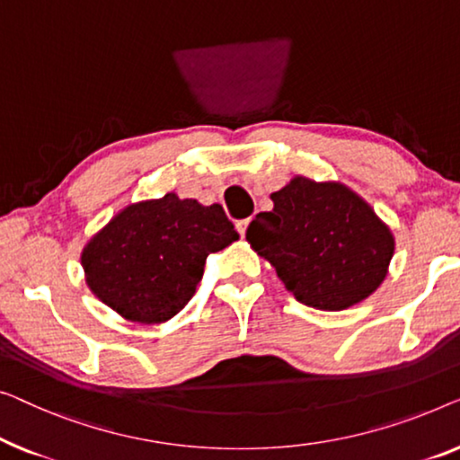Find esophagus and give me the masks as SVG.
Instances as JSON below:
<instances>
[{"label":"esophagus","instance_id":"1","mask_svg":"<svg viewBox=\"0 0 460 460\" xmlns=\"http://www.w3.org/2000/svg\"><path fill=\"white\" fill-rule=\"evenodd\" d=\"M248 225H250V218H243V221H237L235 223V227H237V231H239V235H245V231H248Z\"/></svg>","mask_w":460,"mask_h":460}]
</instances>
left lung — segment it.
I'll return each instance as SVG.
<instances>
[{
    "mask_svg": "<svg viewBox=\"0 0 460 460\" xmlns=\"http://www.w3.org/2000/svg\"><path fill=\"white\" fill-rule=\"evenodd\" d=\"M270 199L273 210L256 215L245 239L297 302L344 310L381 286L394 235L358 193L297 174Z\"/></svg>",
    "mask_w": 460,
    "mask_h": 460,
    "instance_id": "8db88e82",
    "label": "left lung"
}]
</instances>
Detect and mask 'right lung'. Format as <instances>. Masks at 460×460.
<instances>
[{"instance_id": "1", "label": "right lung", "mask_w": 460, "mask_h": 460, "mask_svg": "<svg viewBox=\"0 0 460 460\" xmlns=\"http://www.w3.org/2000/svg\"><path fill=\"white\" fill-rule=\"evenodd\" d=\"M239 235L223 206L166 193L127 206L81 254L100 300L133 323L172 319L202 281L206 258Z\"/></svg>"}]
</instances>
